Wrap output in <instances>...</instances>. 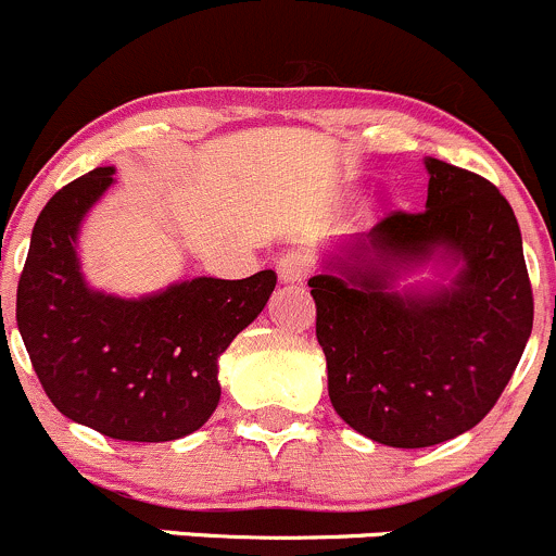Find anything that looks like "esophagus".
<instances>
[{"label":"esophagus","instance_id":"obj_1","mask_svg":"<svg viewBox=\"0 0 556 556\" xmlns=\"http://www.w3.org/2000/svg\"><path fill=\"white\" fill-rule=\"evenodd\" d=\"M276 270H278L280 283H302L307 273V262L305 256L296 254V251H289V254L278 256Z\"/></svg>","mask_w":556,"mask_h":556}]
</instances>
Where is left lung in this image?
<instances>
[{
	"label": "left lung",
	"instance_id": "left-lung-1",
	"mask_svg": "<svg viewBox=\"0 0 556 556\" xmlns=\"http://www.w3.org/2000/svg\"><path fill=\"white\" fill-rule=\"evenodd\" d=\"M421 213H389L307 280L329 400L370 441L425 448L472 430L532 332V289L508 200L476 173L425 159ZM439 267L441 285L396 280Z\"/></svg>",
	"mask_w": 556,
	"mask_h": 556
}]
</instances>
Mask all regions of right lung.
<instances>
[{
  "mask_svg": "<svg viewBox=\"0 0 556 556\" xmlns=\"http://www.w3.org/2000/svg\"><path fill=\"white\" fill-rule=\"evenodd\" d=\"M113 173L91 169L42 207L15 321L42 389L67 419L115 441H178L213 416L218 356L260 316L278 278L273 270L243 280L202 276L137 300L91 289L78 235Z\"/></svg>",
  "mask_w": 556,
  "mask_h": 556,
  "instance_id": "obj_1",
  "label": "right lung"
}]
</instances>
